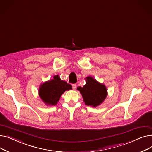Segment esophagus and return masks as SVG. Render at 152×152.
<instances>
[{
    "mask_svg": "<svg viewBox=\"0 0 152 152\" xmlns=\"http://www.w3.org/2000/svg\"><path fill=\"white\" fill-rule=\"evenodd\" d=\"M72 87H73V89L74 90H75V89H76V84H72Z\"/></svg>",
    "mask_w": 152,
    "mask_h": 152,
    "instance_id": "esophagus-1",
    "label": "esophagus"
}]
</instances>
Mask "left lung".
Listing matches in <instances>:
<instances>
[{
  "label": "left lung",
  "instance_id": "8db88e82",
  "mask_svg": "<svg viewBox=\"0 0 152 152\" xmlns=\"http://www.w3.org/2000/svg\"><path fill=\"white\" fill-rule=\"evenodd\" d=\"M77 89L80 91L87 106L97 107L107 96L106 87L91 76L86 77V85L83 87H78Z\"/></svg>",
  "mask_w": 152,
  "mask_h": 152
}]
</instances>
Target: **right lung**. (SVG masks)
Returning <instances> with one entry per match:
<instances>
[{
  "label": "right lung",
  "instance_id": "1",
  "mask_svg": "<svg viewBox=\"0 0 152 152\" xmlns=\"http://www.w3.org/2000/svg\"><path fill=\"white\" fill-rule=\"evenodd\" d=\"M71 89V84L61 80L58 75H57L52 80L45 82L41 86L39 94L40 97L47 105H55L59 101L63 93Z\"/></svg>",
  "mask_w": 152,
  "mask_h": 152
}]
</instances>
